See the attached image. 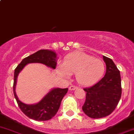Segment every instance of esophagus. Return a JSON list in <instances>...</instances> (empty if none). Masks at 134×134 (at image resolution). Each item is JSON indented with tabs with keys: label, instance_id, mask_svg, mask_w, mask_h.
<instances>
[{
	"label": "esophagus",
	"instance_id": "34e87169",
	"mask_svg": "<svg viewBox=\"0 0 134 134\" xmlns=\"http://www.w3.org/2000/svg\"><path fill=\"white\" fill-rule=\"evenodd\" d=\"M77 87H76V86H71L69 87V90L70 91H73V90H76V89Z\"/></svg>",
	"mask_w": 134,
	"mask_h": 134
}]
</instances>
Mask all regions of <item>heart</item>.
<instances>
[{
	"instance_id": "1",
	"label": "heart",
	"mask_w": 134,
	"mask_h": 134,
	"mask_svg": "<svg viewBox=\"0 0 134 134\" xmlns=\"http://www.w3.org/2000/svg\"><path fill=\"white\" fill-rule=\"evenodd\" d=\"M104 71L105 65L102 60L80 52L67 55L63 64L58 67V72L62 77L69 78L75 74L76 82L83 86L95 83L102 76Z\"/></svg>"
}]
</instances>
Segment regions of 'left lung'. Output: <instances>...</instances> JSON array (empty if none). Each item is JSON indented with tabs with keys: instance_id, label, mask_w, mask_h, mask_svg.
<instances>
[{
	"instance_id": "1",
	"label": "left lung",
	"mask_w": 134,
	"mask_h": 134,
	"mask_svg": "<svg viewBox=\"0 0 134 134\" xmlns=\"http://www.w3.org/2000/svg\"><path fill=\"white\" fill-rule=\"evenodd\" d=\"M103 59L106 66L104 76L94 86L83 89L86 97L82 110L93 119L103 118L111 114L121 97L120 71L111 59L103 56Z\"/></svg>"
}]
</instances>
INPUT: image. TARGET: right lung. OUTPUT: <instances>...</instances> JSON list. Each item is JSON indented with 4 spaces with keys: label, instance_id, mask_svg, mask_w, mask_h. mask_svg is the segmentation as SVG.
<instances>
[{
    "label": "right lung",
    "instance_id": "right-lung-1",
    "mask_svg": "<svg viewBox=\"0 0 134 134\" xmlns=\"http://www.w3.org/2000/svg\"><path fill=\"white\" fill-rule=\"evenodd\" d=\"M57 54L51 50H40L33 54L25 58L18 65L14 71L13 93L20 109L29 118L36 121H48L52 119L58 112L61 102L68 91V88L54 87L48 91L43 98L36 104H27L19 99L15 92L17 77L19 74L28 63H39L49 68L55 69L57 63Z\"/></svg>",
    "mask_w": 134,
    "mask_h": 134
}]
</instances>
